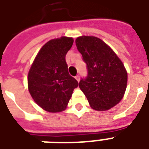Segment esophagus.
<instances>
[{
	"label": "esophagus",
	"instance_id": "esophagus-1",
	"mask_svg": "<svg viewBox=\"0 0 149 149\" xmlns=\"http://www.w3.org/2000/svg\"><path fill=\"white\" fill-rule=\"evenodd\" d=\"M75 78H76V79H77V81L79 82V79H80V77H79V75H77V76H76V77H75Z\"/></svg>",
	"mask_w": 149,
	"mask_h": 149
}]
</instances>
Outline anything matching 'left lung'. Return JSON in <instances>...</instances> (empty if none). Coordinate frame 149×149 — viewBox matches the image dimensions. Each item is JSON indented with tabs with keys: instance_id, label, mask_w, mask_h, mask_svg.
<instances>
[{
	"instance_id": "1",
	"label": "left lung",
	"mask_w": 149,
	"mask_h": 149,
	"mask_svg": "<svg viewBox=\"0 0 149 149\" xmlns=\"http://www.w3.org/2000/svg\"><path fill=\"white\" fill-rule=\"evenodd\" d=\"M77 49L86 63L87 77L79 86L96 111H107L121 100L126 91L127 73L111 47L94 36L76 39Z\"/></svg>"
}]
</instances>
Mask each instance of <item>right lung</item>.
<instances>
[{"label": "right lung", "instance_id": "obj_1", "mask_svg": "<svg viewBox=\"0 0 149 149\" xmlns=\"http://www.w3.org/2000/svg\"><path fill=\"white\" fill-rule=\"evenodd\" d=\"M73 44L72 38L63 36L49 41L37 54L28 75L29 93L43 110L64 111L78 86L68 72L65 55Z\"/></svg>", "mask_w": 149, "mask_h": 149}]
</instances>
